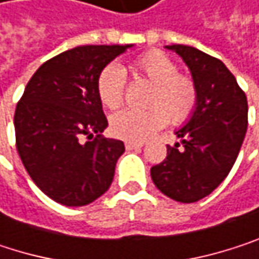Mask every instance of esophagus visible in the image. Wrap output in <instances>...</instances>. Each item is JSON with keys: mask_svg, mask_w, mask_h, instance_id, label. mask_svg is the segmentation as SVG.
<instances>
[{"mask_svg": "<svg viewBox=\"0 0 259 259\" xmlns=\"http://www.w3.org/2000/svg\"><path fill=\"white\" fill-rule=\"evenodd\" d=\"M144 143H135V141H125V149L127 150H135V149H140L143 147Z\"/></svg>", "mask_w": 259, "mask_h": 259, "instance_id": "34e87169", "label": "esophagus"}]
</instances>
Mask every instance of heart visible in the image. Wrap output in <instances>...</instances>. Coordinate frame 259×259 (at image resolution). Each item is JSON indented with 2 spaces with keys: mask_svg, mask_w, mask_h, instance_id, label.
I'll return each mask as SVG.
<instances>
[{
  "mask_svg": "<svg viewBox=\"0 0 259 259\" xmlns=\"http://www.w3.org/2000/svg\"><path fill=\"white\" fill-rule=\"evenodd\" d=\"M134 69L153 83L144 110L122 109L110 116L115 137L141 143L162 128L168 121L175 125L187 122L199 104V88L191 75L178 72V63L165 53L152 50L134 62ZM125 75L118 65L106 66L97 80L101 104L116 109L124 101Z\"/></svg>",
  "mask_w": 259,
  "mask_h": 259,
  "instance_id": "obj_1",
  "label": "heart"
}]
</instances>
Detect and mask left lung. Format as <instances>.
Instances as JSON below:
<instances>
[{
  "instance_id": "1",
  "label": "left lung",
  "mask_w": 259,
  "mask_h": 259,
  "mask_svg": "<svg viewBox=\"0 0 259 259\" xmlns=\"http://www.w3.org/2000/svg\"><path fill=\"white\" fill-rule=\"evenodd\" d=\"M191 71L199 104L176 132L182 141L167 146V158L152 167L156 188L181 203L211 194L229 175L247 131V98L225 63L194 47L167 45Z\"/></svg>"
}]
</instances>
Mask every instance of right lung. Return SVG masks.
I'll use <instances>...</instances> for the list:
<instances>
[{"mask_svg": "<svg viewBox=\"0 0 259 259\" xmlns=\"http://www.w3.org/2000/svg\"><path fill=\"white\" fill-rule=\"evenodd\" d=\"M132 45H83L47 60L30 78L15 110L16 149L42 193L65 206L104 194L124 153L107 127L97 80Z\"/></svg>", "mask_w": 259, "mask_h": 259, "instance_id": "right-lung-1", "label": "right lung"}]
</instances>
